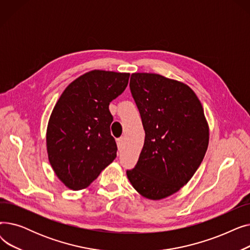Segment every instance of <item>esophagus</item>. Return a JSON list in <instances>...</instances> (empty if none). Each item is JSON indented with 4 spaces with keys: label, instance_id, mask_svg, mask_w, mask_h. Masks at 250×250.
<instances>
[{
    "label": "esophagus",
    "instance_id": "obj_1",
    "mask_svg": "<svg viewBox=\"0 0 250 250\" xmlns=\"http://www.w3.org/2000/svg\"><path fill=\"white\" fill-rule=\"evenodd\" d=\"M124 145H125V139L124 138L117 139V148H118V151H122L124 149Z\"/></svg>",
    "mask_w": 250,
    "mask_h": 250
}]
</instances>
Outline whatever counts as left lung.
<instances>
[{
  "label": "left lung",
  "instance_id": "1",
  "mask_svg": "<svg viewBox=\"0 0 250 250\" xmlns=\"http://www.w3.org/2000/svg\"><path fill=\"white\" fill-rule=\"evenodd\" d=\"M129 89L145 142L126 175L140 194L162 200L186 186L204 159L208 145L204 108L188 85L158 74H132Z\"/></svg>",
  "mask_w": 250,
  "mask_h": 250
}]
</instances>
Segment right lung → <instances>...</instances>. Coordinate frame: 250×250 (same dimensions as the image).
I'll use <instances>...</instances> for the list:
<instances>
[{
  "instance_id": "1",
  "label": "right lung",
  "mask_w": 250,
  "mask_h": 250,
  "mask_svg": "<svg viewBox=\"0 0 250 250\" xmlns=\"http://www.w3.org/2000/svg\"><path fill=\"white\" fill-rule=\"evenodd\" d=\"M128 73L90 71L64 89L46 130L49 163L65 187L87 188L116 157L109 103L128 83Z\"/></svg>"
}]
</instances>
